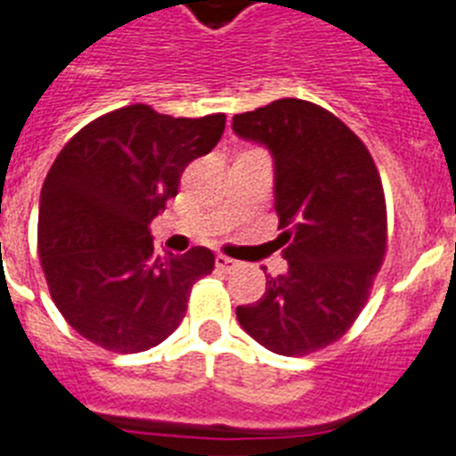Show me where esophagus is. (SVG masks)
I'll return each mask as SVG.
<instances>
[{
	"instance_id": "34e87169",
	"label": "esophagus",
	"mask_w": 456,
	"mask_h": 456,
	"mask_svg": "<svg viewBox=\"0 0 456 456\" xmlns=\"http://www.w3.org/2000/svg\"><path fill=\"white\" fill-rule=\"evenodd\" d=\"M216 267H218V270H223V272H232V270H236V267H238V261L224 256V254H218V256H216Z\"/></svg>"
}]
</instances>
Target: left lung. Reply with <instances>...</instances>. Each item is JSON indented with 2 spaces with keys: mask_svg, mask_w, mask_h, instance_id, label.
<instances>
[{
  "mask_svg": "<svg viewBox=\"0 0 456 456\" xmlns=\"http://www.w3.org/2000/svg\"><path fill=\"white\" fill-rule=\"evenodd\" d=\"M233 132L274 155V208L286 274L238 305L240 326L272 353L310 355L338 342L371 295L387 254V202L371 152L322 105L272 101L233 117Z\"/></svg>",
  "mask_w": 456,
  "mask_h": 456,
  "instance_id": "left-lung-1",
  "label": "left lung"
}]
</instances>
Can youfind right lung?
Returning <instances> with one entry per match:
<instances>
[{
	"label": "right lung",
	"instance_id": "right-lung-1",
	"mask_svg": "<svg viewBox=\"0 0 456 456\" xmlns=\"http://www.w3.org/2000/svg\"><path fill=\"white\" fill-rule=\"evenodd\" d=\"M223 132L220 112L175 118L134 103L80 127L55 157L40 193L37 252L51 299L85 339L139 353L182 324L214 252L155 256L151 223Z\"/></svg>",
	"mask_w": 456,
	"mask_h": 456
}]
</instances>
